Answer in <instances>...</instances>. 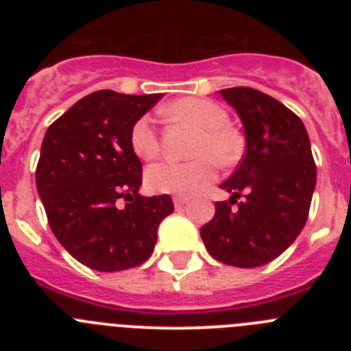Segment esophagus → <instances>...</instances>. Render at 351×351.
I'll list each match as a JSON object with an SVG mask.
<instances>
[{
    "mask_svg": "<svg viewBox=\"0 0 351 351\" xmlns=\"http://www.w3.org/2000/svg\"><path fill=\"white\" fill-rule=\"evenodd\" d=\"M186 202H188V198H184V197H173V206L178 207H182V206H186Z\"/></svg>",
    "mask_w": 351,
    "mask_h": 351,
    "instance_id": "esophagus-1",
    "label": "esophagus"
}]
</instances>
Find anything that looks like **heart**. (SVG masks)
Here are the masks:
<instances>
[{"instance_id": "heart-1", "label": "heart", "mask_w": 351, "mask_h": 351, "mask_svg": "<svg viewBox=\"0 0 351 351\" xmlns=\"http://www.w3.org/2000/svg\"><path fill=\"white\" fill-rule=\"evenodd\" d=\"M165 114L176 121L193 126L197 135L191 141L190 161H160L145 172V184L154 193L193 195L214 179L217 161L221 167H232L243 154L244 142L234 128L226 125L228 114L219 104L206 98H181L165 108ZM133 153L142 160H153L160 153V138L149 117L133 123L130 132Z\"/></svg>"}]
</instances>
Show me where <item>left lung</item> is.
<instances>
[{"instance_id": "obj_1", "label": "left lung", "mask_w": 351, "mask_h": 351, "mask_svg": "<svg viewBox=\"0 0 351 351\" xmlns=\"http://www.w3.org/2000/svg\"><path fill=\"white\" fill-rule=\"evenodd\" d=\"M246 133V154L221 184L230 200L200 228L210 256L235 267L272 262L308 221L316 184L308 132L297 114L253 88L221 89Z\"/></svg>"}]
</instances>
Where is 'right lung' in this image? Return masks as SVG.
Wrapping results in <instances>:
<instances>
[{
  "instance_id": "right-lung-1",
  "label": "right lung",
  "mask_w": 351,
  "mask_h": 351,
  "mask_svg": "<svg viewBox=\"0 0 351 351\" xmlns=\"http://www.w3.org/2000/svg\"><path fill=\"white\" fill-rule=\"evenodd\" d=\"M160 98L101 89L71 105L45 132L38 195L52 234L89 269L117 272L144 263L161 219L173 213L170 195H138L142 163L130 144L133 123Z\"/></svg>"
}]
</instances>
